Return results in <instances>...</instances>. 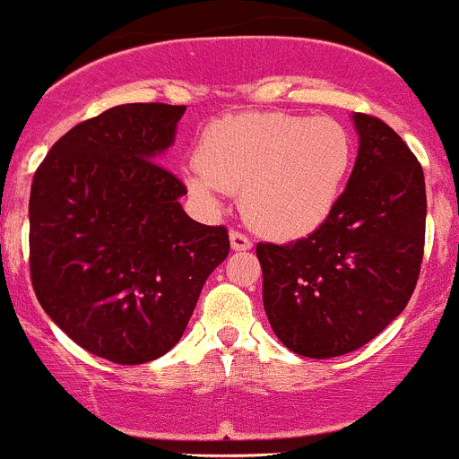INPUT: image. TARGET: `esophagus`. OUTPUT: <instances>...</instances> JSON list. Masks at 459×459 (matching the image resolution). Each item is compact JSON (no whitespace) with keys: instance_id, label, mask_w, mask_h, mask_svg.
<instances>
[{"instance_id":"1","label":"esophagus","mask_w":459,"mask_h":459,"mask_svg":"<svg viewBox=\"0 0 459 459\" xmlns=\"http://www.w3.org/2000/svg\"><path fill=\"white\" fill-rule=\"evenodd\" d=\"M230 243H231V249H234V252H247V249H252V240L236 230L230 231Z\"/></svg>"}]
</instances>
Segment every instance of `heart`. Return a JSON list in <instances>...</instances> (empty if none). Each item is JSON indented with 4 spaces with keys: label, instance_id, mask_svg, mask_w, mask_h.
<instances>
[{
    "label": "heart",
    "instance_id": "1",
    "mask_svg": "<svg viewBox=\"0 0 459 459\" xmlns=\"http://www.w3.org/2000/svg\"><path fill=\"white\" fill-rule=\"evenodd\" d=\"M355 144L342 122L292 113H245L207 126L198 167L183 178L205 207L243 192L245 219L272 238L312 234L342 198Z\"/></svg>",
    "mask_w": 459,
    "mask_h": 459
}]
</instances>
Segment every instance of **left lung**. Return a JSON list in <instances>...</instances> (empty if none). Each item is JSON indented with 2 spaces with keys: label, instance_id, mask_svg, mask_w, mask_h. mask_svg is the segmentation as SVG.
Masks as SVG:
<instances>
[{
  "label": "left lung",
  "instance_id": "8db88e82",
  "mask_svg": "<svg viewBox=\"0 0 459 459\" xmlns=\"http://www.w3.org/2000/svg\"><path fill=\"white\" fill-rule=\"evenodd\" d=\"M359 152L337 207L288 245L258 243L263 306L285 348L348 355L406 307L424 256V171L379 117L352 113Z\"/></svg>",
  "mask_w": 459,
  "mask_h": 459
}]
</instances>
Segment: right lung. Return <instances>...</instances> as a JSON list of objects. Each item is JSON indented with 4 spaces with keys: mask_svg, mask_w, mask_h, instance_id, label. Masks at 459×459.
I'll use <instances>...</instances> for the list:
<instances>
[{
    "mask_svg": "<svg viewBox=\"0 0 459 459\" xmlns=\"http://www.w3.org/2000/svg\"><path fill=\"white\" fill-rule=\"evenodd\" d=\"M185 107L120 104L51 147L30 187V279L71 339L113 364H144L183 337L207 276L228 258L223 225L185 214L156 162Z\"/></svg>",
    "mask_w": 459,
    "mask_h": 459,
    "instance_id": "add662e5",
    "label": "right lung"
}]
</instances>
